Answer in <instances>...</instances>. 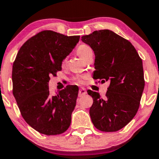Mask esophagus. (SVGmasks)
Wrapping results in <instances>:
<instances>
[{
  "label": "esophagus",
  "mask_w": 159,
  "mask_h": 159,
  "mask_svg": "<svg viewBox=\"0 0 159 159\" xmlns=\"http://www.w3.org/2000/svg\"><path fill=\"white\" fill-rule=\"evenodd\" d=\"M86 94H87V91H86L85 89H84V88H81V89H79V92H78V95H79L80 97L83 96V95H85Z\"/></svg>",
  "instance_id": "34e87169"
}]
</instances>
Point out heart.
<instances>
[{"instance_id": "b5f03b06", "label": "heart", "mask_w": 159, "mask_h": 159, "mask_svg": "<svg viewBox=\"0 0 159 159\" xmlns=\"http://www.w3.org/2000/svg\"><path fill=\"white\" fill-rule=\"evenodd\" d=\"M90 52H92V49H91L89 46L85 45V44H81V45H80L79 47H78V49H77V53H78V54L79 55L83 60L84 59V57H85ZM66 61H67V59H66V58L63 60L62 64H65ZM86 78H87V77H86L85 75H77V76L75 77L74 80H75L77 83H78V84H83V83L84 82V80L86 79Z\"/></svg>"}]
</instances>
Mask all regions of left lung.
I'll list each match as a JSON object with an SVG mask.
<instances>
[{"label":"left lung","mask_w":159,"mask_h":159,"mask_svg":"<svg viewBox=\"0 0 159 159\" xmlns=\"http://www.w3.org/2000/svg\"><path fill=\"white\" fill-rule=\"evenodd\" d=\"M81 40L95 53L94 79L110 82L104 98L88 90L93 98L89 110L93 125L101 131H117L139 109L144 88L142 60L131 43L108 29L94 31Z\"/></svg>","instance_id":"left-lung-1"}]
</instances>
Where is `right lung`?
I'll use <instances>...</instances> for the list:
<instances>
[{
	"instance_id": "obj_1",
	"label": "right lung",
	"mask_w": 159,
	"mask_h": 159,
	"mask_svg": "<svg viewBox=\"0 0 159 159\" xmlns=\"http://www.w3.org/2000/svg\"><path fill=\"white\" fill-rule=\"evenodd\" d=\"M79 39L43 30L29 39L17 53L12 92L25 122L40 134H61L70 127L78 88L68 85L52 95L48 83L50 76L61 71L63 60Z\"/></svg>"
}]
</instances>
